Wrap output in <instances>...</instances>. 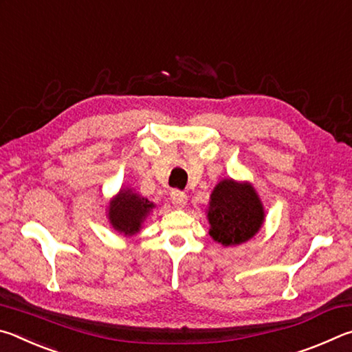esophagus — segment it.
Instances as JSON below:
<instances>
[{
	"label": "esophagus",
	"mask_w": 352,
	"mask_h": 352,
	"mask_svg": "<svg viewBox=\"0 0 352 352\" xmlns=\"http://www.w3.org/2000/svg\"><path fill=\"white\" fill-rule=\"evenodd\" d=\"M170 200L175 208H184L188 204V195L182 192V190H172Z\"/></svg>",
	"instance_id": "1"
}]
</instances>
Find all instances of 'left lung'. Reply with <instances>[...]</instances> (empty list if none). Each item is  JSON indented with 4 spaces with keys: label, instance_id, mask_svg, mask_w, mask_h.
<instances>
[{
    "label": "left lung",
    "instance_id": "obj_1",
    "mask_svg": "<svg viewBox=\"0 0 352 352\" xmlns=\"http://www.w3.org/2000/svg\"><path fill=\"white\" fill-rule=\"evenodd\" d=\"M210 236L223 247L245 243L259 233L265 210L250 182L223 178L210 195L206 210Z\"/></svg>",
    "mask_w": 352,
    "mask_h": 352
}]
</instances>
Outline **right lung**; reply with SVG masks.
Listing matches in <instances>:
<instances>
[{"label":"right lung","mask_w":352,"mask_h":352,"mask_svg":"<svg viewBox=\"0 0 352 352\" xmlns=\"http://www.w3.org/2000/svg\"><path fill=\"white\" fill-rule=\"evenodd\" d=\"M155 206L157 205L153 201L135 192L133 188L126 186L119 189V192L110 200L107 206V217L116 233L132 237L140 233L142 223L151 216Z\"/></svg>","instance_id":"obj_1"}]
</instances>
